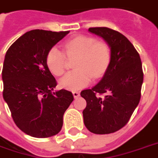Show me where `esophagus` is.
<instances>
[{
	"instance_id": "34e87169",
	"label": "esophagus",
	"mask_w": 158,
	"mask_h": 158,
	"mask_svg": "<svg viewBox=\"0 0 158 158\" xmlns=\"http://www.w3.org/2000/svg\"><path fill=\"white\" fill-rule=\"evenodd\" d=\"M73 98H78L80 94H79V91H73Z\"/></svg>"
}]
</instances>
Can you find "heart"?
Segmentation results:
<instances>
[{
  "label": "heart",
  "instance_id": "heart-1",
  "mask_svg": "<svg viewBox=\"0 0 158 158\" xmlns=\"http://www.w3.org/2000/svg\"><path fill=\"white\" fill-rule=\"evenodd\" d=\"M65 52L69 58L76 57L74 71L68 73L60 79V85L69 90H79L91 82L92 77L100 78L108 68L110 49L105 43L97 42L90 37L79 36L65 44ZM66 56L58 47L49 49L46 62L54 75L60 76L65 71Z\"/></svg>",
  "mask_w": 158,
  "mask_h": 158
}]
</instances>
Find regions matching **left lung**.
<instances>
[{"label":"left lung","mask_w":158,"mask_h":158,"mask_svg":"<svg viewBox=\"0 0 158 158\" xmlns=\"http://www.w3.org/2000/svg\"><path fill=\"white\" fill-rule=\"evenodd\" d=\"M88 31L108 44L110 60L99 83L80 93L86 101L84 123L91 133L109 134L127 123L139 102L144 79L142 63L133 45L121 33L107 27Z\"/></svg>","instance_id":"8db88e82"}]
</instances>
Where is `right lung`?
I'll use <instances>...</instances> for the list:
<instances>
[{"label":"right lung","mask_w":158,"mask_h":158,"mask_svg":"<svg viewBox=\"0 0 158 158\" xmlns=\"http://www.w3.org/2000/svg\"><path fill=\"white\" fill-rule=\"evenodd\" d=\"M68 33L32 30L18 38L6 53L3 98L15 124L30 136L57 134L64 113L73 100L71 91H53L57 83L46 62L49 49Z\"/></svg>","instance_id":"right-lung-1"}]
</instances>
